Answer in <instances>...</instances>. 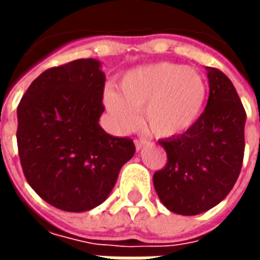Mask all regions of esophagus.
I'll return each mask as SVG.
<instances>
[{
	"instance_id": "esophagus-1",
	"label": "esophagus",
	"mask_w": 260,
	"mask_h": 260,
	"mask_svg": "<svg viewBox=\"0 0 260 260\" xmlns=\"http://www.w3.org/2000/svg\"><path fill=\"white\" fill-rule=\"evenodd\" d=\"M145 145H147L146 139H135V146L138 150H141L142 147L145 146Z\"/></svg>"
}]
</instances>
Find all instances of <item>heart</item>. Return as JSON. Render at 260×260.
<instances>
[{"label": "heart", "instance_id": "b5f03b06", "mask_svg": "<svg viewBox=\"0 0 260 260\" xmlns=\"http://www.w3.org/2000/svg\"><path fill=\"white\" fill-rule=\"evenodd\" d=\"M118 91L107 89L104 104L115 126L129 131L143 124L160 138L180 136L201 118L207 96L205 76L196 69L170 62L146 65L125 74Z\"/></svg>", "mask_w": 260, "mask_h": 260}]
</instances>
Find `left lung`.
Segmentation results:
<instances>
[{
  "label": "left lung",
  "mask_w": 260,
  "mask_h": 260,
  "mask_svg": "<svg viewBox=\"0 0 260 260\" xmlns=\"http://www.w3.org/2000/svg\"><path fill=\"white\" fill-rule=\"evenodd\" d=\"M209 99L191 129L158 143L167 163L153 175L154 189L169 210L195 216L212 209L237 182L245 150L246 113L231 80L206 67Z\"/></svg>",
  "instance_id": "1"
}]
</instances>
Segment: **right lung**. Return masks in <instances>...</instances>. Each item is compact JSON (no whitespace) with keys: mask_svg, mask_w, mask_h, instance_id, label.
I'll return each mask as SVG.
<instances>
[{"mask_svg":"<svg viewBox=\"0 0 260 260\" xmlns=\"http://www.w3.org/2000/svg\"><path fill=\"white\" fill-rule=\"evenodd\" d=\"M106 76L97 59L44 71L18 106V152L26 181L43 201L86 212L107 199L135 153L129 138L99 125Z\"/></svg>","mask_w":260,"mask_h":260,"instance_id":"obj_1","label":"right lung"}]
</instances>
